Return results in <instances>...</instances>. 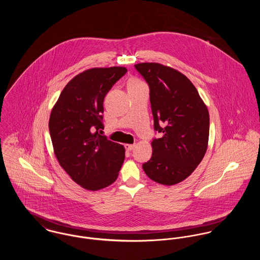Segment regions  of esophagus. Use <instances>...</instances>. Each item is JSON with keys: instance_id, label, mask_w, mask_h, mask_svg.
Returning <instances> with one entry per match:
<instances>
[{"instance_id": "1", "label": "esophagus", "mask_w": 260, "mask_h": 260, "mask_svg": "<svg viewBox=\"0 0 260 260\" xmlns=\"http://www.w3.org/2000/svg\"><path fill=\"white\" fill-rule=\"evenodd\" d=\"M135 144H126L125 145V148H126V150H128V151H131L132 149L135 148Z\"/></svg>"}]
</instances>
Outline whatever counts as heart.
<instances>
[{
	"instance_id": "obj_1",
	"label": "heart",
	"mask_w": 260,
	"mask_h": 260,
	"mask_svg": "<svg viewBox=\"0 0 260 260\" xmlns=\"http://www.w3.org/2000/svg\"><path fill=\"white\" fill-rule=\"evenodd\" d=\"M134 83H140L138 80H132L131 82H130V84H134Z\"/></svg>"
}]
</instances>
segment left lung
Instances as JSON below:
<instances>
[{
    "label": "left lung",
    "mask_w": 260,
    "mask_h": 260,
    "mask_svg": "<svg viewBox=\"0 0 260 260\" xmlns=\"http://www.w3.org/2000/svg\"><path fill=\"white\" fill-rule=\"evenodd\" d=\"M136 70L150 88L154 129L152 157L142 165L150 179L162 185L185 180L202 161L209 138V112L185 75L159 63H139Z\"/></svg>",
    "instance_id": "1"
}]
</instances>
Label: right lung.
<instances>
[{
  "instance_id": "obj_1",
  "label": "right lung",
  "mask_w": 260,
  "mask_h": 260,
  "mask_svg": "<svg viewBox=\"0 0 260 260\" xmlns=\"http://www.w3.org/2000/svg\"><path fill=\"white\" fill-rule=\"evenodd\" d=\"M125 67L92 68L65 86L54 105L49 130L61 167L84 189H103L117 179L125 148L98 131L103 129V101Z\"/></svg>"
}]
</instances>
